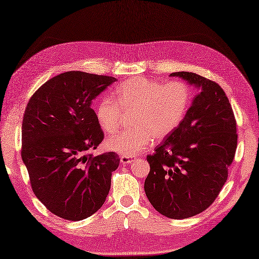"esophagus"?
Masks as SVG:
<instances>
[{
  "label": "esophagus",
  "mask_w": 259,
  "mask_h": 259,
  "mask_svg": "<svg viewBox=\"0 0 259 259\" xmlns=\"http://www.w3.org/2000/svg\"><path fill=\"white\" fill-rule=\"evenodd\" d=\"M120 161L122 162L123 164L125 163H131L134 161V158L133 157H129V156H121L120 157Z\"/></svg>",
  "instance_id": "esophagus-1"
}]
</instances>
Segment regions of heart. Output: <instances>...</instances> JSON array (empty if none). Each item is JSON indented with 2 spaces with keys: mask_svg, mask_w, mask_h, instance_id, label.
Segmentation results:
<instances>
[{
  "mask_svg": "<svg viewBox=\"0 0 259 259\" xmlns=\"http://www.w3.org/2000/svg\"><path fill=\"white\" fill-rule=\"evenodd\" d=\"M192 91L184 81H161L134 76L120 83L113 99L103 97L95 112L100 128L108 135L117 133L124 115H130V130L106 141L108 149L134 157L147 149L156 139L172 134L185 119Z\"/></svg>",
  "mask_w": 259,
  "mask_h": 259,
  "instance_id": "obj_1",
  "label": "heart"
}]
</instances>
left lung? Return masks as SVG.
Wrapping results in <instances>:
<instances>
[{"label":"left lung","mask_w":259,"mask_h":259,"mask_svg":"<svg viewBox=\"0 0 259 259\" xmlns=\"http://www.w3.org/2000/svg\"><path fill=\"white\" fill-rule=\"evenodd\" d=\"M200 89L185 119L147 156L145 191L163 216L185 219L211 205L226 183L237 148V123L226 93L214 81L175 72Z\"/></svg>","instance_id":"left-lung-1"}]
</instances>
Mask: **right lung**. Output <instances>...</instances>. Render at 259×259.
<instances>
[{
    "mask_svg": "<svg viewBox=\"0 0 259 259\" xmlns=\"http://www.w3.org/2000/svg\"><path fill=\"white\" fill-rule=\"evenodd\" d=\"M115 81L69 71L38 88L25 108L21 156L32 190L67 221H82L101 208L120 163L115 152H89L104 138L91 101Z\"/></svg>",
    "mask_w": 259,
    "mask_h": 259,
    "instance_id": "1",
    "label": "right lung"
}]
</instances>
